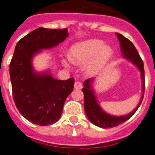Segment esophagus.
<instances>
[{"label": "esophagus", "mask_w": 155, "mask_h": 155, "mask_svg": "<svg viewBox=\"0 0 155 155\" xmlns=\"http://www.w3.org/2000/svg\"><path fill=\"white\" fill-rule=\"evenodd\" d=\"M74 87L75 89H82L83 87V85H82V83L80 81H75V84H74Z\"/></svg>", "instance_id": "obj_1"}]
</instances>
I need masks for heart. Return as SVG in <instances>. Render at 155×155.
<instances>
[{
  "mask_svg": "<svg viewBox=\"0 0 155 155\" xmlns=\"http://www.w3.org/2000/svg\"><path fill=\"white\" fill-rule=\"evenodd\" d=\"M112 55L113 49L109 45H104L102 40L89 39L71 45L68 57L75 64L87 63L86 72L88 75H95L107 64Z\"/></svg>",
  "mask_w": 155,
  "mask_h": 155,
  "instance_id": "b5f03b06",
  "label": "heart"
}]
</instances>
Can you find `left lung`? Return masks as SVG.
<instances>
[{
	"instance_id": "1",
	"label": "left lung",
	"mask_w": 155,
	"mask_h": 155,
	"mask_svg": "<svg viewBox=\"0 0 155 155\" xmlns=\"http://www.w3.org/2000/svg\"><path fill=\"white\" fill-rule=\"evenodd\" d=\"M116 35L119 40L123 58L132 62L140 70L141 73L142 96L137 106L132 112H130L129 114L123 116L111 115L102 110V108L100 106L99 102L97 101L94 90L93 89V84L95 79L90 78L88 80H85L84 83V87L83 88V92L84 94V110H85L86 115L92 124L103 128H113L128 120L136 113L138 108L140 107L143 98L144 89H145L143 62L142 61L137 49H136L132 41L124 37L122 35L116 33Z\"/></svg>"
}]
</instances>
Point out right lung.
Listing matches in <instances>:
<instances>
[{
    "label": "right lung",
    "instance_id": "right-lung-1",
    "mask_svg": "<svg viewBox=\"0 0 155 155\" xmlns=\"http://www.w3.org/2000/svg\"><path fill=\"white\" fill-rule=\"evenodd\" d=\"M68 35L67 28L38 27L15 45L9 66L14 102L23 117L35 124L49 125L60 119L66 98L73 91L74 79L58 80L49 69L36 71L33 58L43 49L58 45Z\"/></svg>",
    "mask_w": 155,
    "mask_h": 155
}]
</instances>
